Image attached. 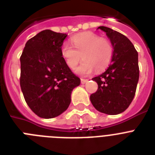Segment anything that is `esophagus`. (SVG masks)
<instances>
[{"label": "esophagus", "mask_w": 155, "mask_h": 155, "mask_svg": "<svg viewBox=\"0 0 155 155\" xmlns=\"http://www.w3.org/2000/svg\"><path fill=\"white\" fill-rule=\"evenodd\" d=\"M87 81H88V80H87V79H84V78L81 79V84H85V83H87Z\"/></svg>", "instance_id": "34e87169"}]
</instances>
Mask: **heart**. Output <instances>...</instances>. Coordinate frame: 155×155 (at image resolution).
Listing matches in <instances>:
<instances>
[{"mask_svg":"<svg viewBox=\"0 0 155 155\" xmlns=\"http://www.w3.org/2000/svg\"><path fill=\"white\" fill-rule=\"evenodd\" d=\"M71 43L74 48L67 42L64 43L61 53L71 69L76 67L82 57L84 61L75 70L78 74H90L94 69L102 71L113 57V46L111 41L91 31L74 35L71 38Z\"/></svg>","mask_w":155,"mask_h":155,"instance_id":"b5f03b06","label":"heart"}]
</instances>
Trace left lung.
Here are the masks:
<instances>
[{
  "label": "left lung",
  "instance_id": "8db88e82",
  "mask_svg": "<svg viewBox=\"0 0 155 155\" xmlns=\"http://www.w3.org/2000/svg\"><path fill=\"white\" fill-rule=\"evenodd\" d=\"M98 28L106 32L113 46V54L105 71L92 78L98 84V90L91 94L90 100L101 113L117 115L129 107L136 93L138 53L130 39L120 32L105 26Z\"/></svg>",
  "mask_w": 155,
  "mask_h": 155
}]
</instances>
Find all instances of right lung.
Wrapping results in <instances>:
<instances>
[{"instance_id":"obj_1","label":"right lung","mask_w":155,"mask_h":155,"mask_svg":"<svg viewBox=\"0 0 155 155\" xmlns=\"http://www.w3.org/2000/svg\"><path fill=\"white\" fill-rule=\"evenodd\" d=\"M67 34L46 29L26 42L21 56L20 86L25 100L35 114L50 119L63 113L81 80L61 56Z\"/></svg>"}]
</instances>
